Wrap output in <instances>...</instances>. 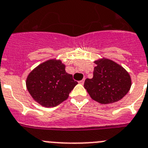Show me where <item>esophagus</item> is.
Here are the masks:
<instances>
[{"label": "esophagus", "mask_w": 148, "mask_h": 148, "mask_svg": "<svg viewBox=\"0 0 148 148\" xmlns=\"http://www.w3.org/2000/svg\"><path fill=\"white\" fill-rule=\"evenodd\" d=\"M84 82H85V79H82V80H80V81H79V84H81V85H83L84 84Z\"/></svg>", "instance_id": "1"}]
</instances>
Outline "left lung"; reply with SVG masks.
Here are the masks:
<instances>
[{
	"label": "left lung",
	"instance_id": "left-lung-1",
	"mask_svg": "<svg viewBox=\"0 0 148 148\" xmlns=\"http://www.w3.org/2000/svg\"><path fill=\"white\" fill-rule=\"evenodd\" d=\"M94 77L86 79L84 87L91 99L100 104H110L122 99L131 87V78L122 66L111 60L94 61Z\"/></svg>",
	"mask_w": 148,
	"mask_h": 148
}]
</instances>
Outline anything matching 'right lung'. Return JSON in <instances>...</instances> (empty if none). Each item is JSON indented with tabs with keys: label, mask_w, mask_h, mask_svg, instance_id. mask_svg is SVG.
Listing matches in <instances>:
<instances>
[{
	"label": "right lung",
	"mask_w": 148,
	"mask_h": 148,
	"mask_svg": "<svg viewBox=\"0 0 148 148\" xmlns=\"http://www.w3.org/2000/svg\"><path fill=\"white\" fill-rule=\"evenodd\" d=\"M60 60L42 62L29 73L26 85L35 102L46 108L55 107L68 99L77 82L66 71Z\"/></svg>",
	"instance_id": "right-lung-1"
}]
</instances>
